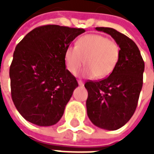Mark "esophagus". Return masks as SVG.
<instances>
[{"label": "esophagus", "mask_w": 154, "mask_h": 154, "mask_svg": "<svg viewBox=\"0 0 154 154\" xmlns=\"http://www.w3.org/2000/svg\"><path fill=\"white\" fill-rule=\"evenodd\" d=\"M77 82H78V85H79V86H84V83H83V82H82V81L78 80V81H77Z\"/></svg>", "instance_id": "34e87169"}]
</instances>
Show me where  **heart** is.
<instances>
[{
  "mask_svg": "<svg viewBox=\"0 0 154 154\" xmlns=\"http://www.w3.org/2000/svg\"><path fill=\"white\" fill-rule=\"evenodd\" d=\"M120 54L119 44L106 36L96 34L84 35L68 46L64 53V63L68 72L76 74L84 64L86 77L101 79L110 76L118 63Z\"/></svg>",
  "mask_w": 154,
  "mask_h": 154,
  "instance_id": "1",
  "label": "heart"
}]
</instances>
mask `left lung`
I'll return each mask as SVG.
<instances>
[{"instance_id": "obj_1", "label": "left lung", "mask_w": 154, "mask_h": 154, "mask_svg": "<svg viewBox=\"0 0 154 154\" xmlns=\"http://www.w3.org/2000/svg\"><path fill=\"white\" fill-rule=\"evenodd\" d=\"M119 44L118 63L110 76L100 81H87V116L97 127L116 130L129 121L138 105L143 87L144 62L136 44L115 29L97 27Z\"/></svg>"}]
</instances>
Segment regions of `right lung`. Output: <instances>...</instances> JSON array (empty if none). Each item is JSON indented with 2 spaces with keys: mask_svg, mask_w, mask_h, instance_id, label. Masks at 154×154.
I'll return each instance as SVG.
<instances>
[{
  "mask_svg": "<svg viewBox=\"0 0 154 154\" xmlns=\"http://www.w3.org/2000/svg\"><path fill=\"white\" fill-rule=\"evenodd\" d=\"M84 29L48 25L34 29L15 48L10 67L11 97L20 114L38 126L59 121L75 88L65 49Z\"/></svg>",
  "mask_w": 154,
  "mask_h": 154,
  "instance_id": "right-lung-1",
  "label": "right lung"
}]
</instances>
